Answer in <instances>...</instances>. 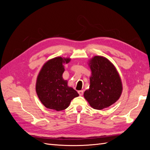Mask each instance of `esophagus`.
<instances>
[{"instance_id":"34e87169","label":"esophagus","mask_w":150,"mask_h":150,"mask_svg":"<svg viewBox=\"0 0 150 150\" xmlns=\"http://www.w3.org/2000/svg\"><path fill=\"white\" fill-rule=\"evenodd\" d=\"M83 93H84L83 91H82V90L79 91H78V93H79V96H83Z\"/></svg>"}]
</instances>
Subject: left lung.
<instances>
[{"mask_svg": "<svg viewBox=\"0 0 150 150\" xmlns=\"http://www.w3.org/2000/svg\"><path fill=\"white\" fill-rule=\"evenodd\" d=\"M91 71L90 86L84 97L95 110H101L116 103L122 91L120 76L112 63L103 56H96L88 62Z\"/></svg>", "mask_w": 150, "mask_h": 150, "instance_id": "1", "label": "left lung"}]
</instances>
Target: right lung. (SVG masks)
<instances>
[{
  "mask_svg": "<svg viewBox=\"0 0 150 150\" xmlns=\"http://www.w3.org/2000/svg\"><path fill=\"white\" fill-rule=\"evenodd\" d=\"M69 57H56L44 63L37 77L36 93L43 105L50 110L59 111L69 106L71 101L79 94L67 86L62 78L64 64L70 62Z\"/></svg>",
  "mask_w": 150,
  "mask_h": 150,
  "instance_id": "right-lung-1",
  "label": "right lung"
}]
</instances>
